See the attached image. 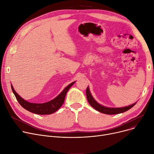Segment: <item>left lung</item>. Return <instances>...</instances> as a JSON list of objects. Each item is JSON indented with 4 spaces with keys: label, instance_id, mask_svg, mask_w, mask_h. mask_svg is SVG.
<instances>
[{
    "label": "left lung",
    "instance_id": "8db88e82",
    "mask_svg": "<svg viewBox=\"0 0 154 154\" xmlns=\"http://www.w3.org/2000/svg\"><path fill=\"white\" fill-rule=\"evenodd\" d=\"M86 96H87V100H88V103H90L91 106L94 109H95V110H97L101 113H103V114H109V115L117 114H120V113H123L124 112H126L128 110L131 109L132 107H134L137 103V102H135L134 103L130 105V106H128L124 107H116L115 108V107H108L103 106H102V105L98 103L94 99V98L93 97L91 93L88 86L87 87V90H86Z\"/></svg>",
    "mask_w": 154,
    "mask_h": 154
}]
</instances>
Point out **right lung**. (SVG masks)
I'll list each match as a JSON object with an SVG mask.
<instances>
[{"mask_svg": "<svg viewBox=\"0 0 154 154\" xmlns=\"http://www.w3.org/2000/svg\"><path fill=\"white\" fill-rule=\"evenodd\" d=\"M75 82V81L72 82L69 85H67L59 95L57 96L55 98H54L52 100L42 103H31L27 102V100H24L23 98H22L21 97L15 92L12 84L11 88L16 99H17V101L23 108L36 114L47 115L53 114V113H54L60 108V107L62 106L64 102L65 97H66L67 91L69 90V88L74 84Z\"/></svg>", "mask_w": 154, "mask_h": 154, "instance_id": "1", "label": "right lung"}]
</instances>
